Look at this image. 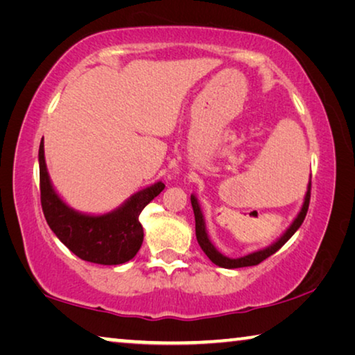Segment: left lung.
Listing matches in <instances>:
<instances>
[{"label": "left lung", "mask_w": 355, "mask_h": 355, "mask_svg": "<svg viewBox=\"0 0 355 355\" xmlns=\"http://www.w3.org/2000/svg\"><path fill=\"white\" fill-rule=\"evenodd\" d=\"M310 192H311V182L309 183L307 194H305V200H304L302 209H300V213L297 214V218L294 219V222L290 225V228H288V230L284 233V236H282L277 243H274L272 245H269V248H266V249L254 252V254H249V255L241 257V258H228V257L222 255L220 252L216 250V248L211 244V241H209V239H208V235H207V232H205V222H203V216H202L199 203H197V199H196L194 196H191V205H192V209H194V216H196V236H197V241H199L202 250L205 252L209 260H211L214 264H218V266H220V268L235 269V268L255 266V264L261 263L263 260H266L268 257H271L272 254H275V252H277L282 248V245H284L288 241V239H290L294 235V233H296L297 228L302 225L305 216H307V211H309Z\"/></svg>", "instance_id": "obj_1"}]
</instances>
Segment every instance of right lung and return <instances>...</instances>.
Returning a JSON list of instances; mask_svg holds the SVG:
<instances>
[{
	"mask_svg": "<svg viewBox=\"0 0 355 355\" xmlns=\"http://www.w3.org/2000/svg\"><path fill=\"white\" fill-rule=\"evenodd\" d=\"M39 175L46 224L76 257L98 264H122L137 254L144 241L139 214L164 189V183H155L131 196L116 211L103 216L76 213L53 189L45 164L44 139L39 147Z\"/></svg>",
	"mask_w": 355,
	"mask_h": 355,
	"instance_id": "1",
	"label": "right lung"
}]
</instances>
